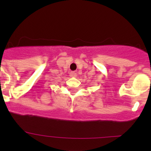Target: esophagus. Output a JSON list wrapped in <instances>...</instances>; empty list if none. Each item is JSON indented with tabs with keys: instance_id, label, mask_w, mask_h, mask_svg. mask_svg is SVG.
Here are the masks:
<instances>
[{
	"instance_id": "1",
	"label": "esophagus",
	"mask_w": 151,
	"mask_h": 151,
	"mask_svg": "<svg viewBox=\"0 0 151 151\" xmlns=\"http://www.w3.org/2000/svg\"><path fill=\"white\" fill-rule=\"evenodd\" d=\"M70 77H77V74H76L74 71H71V72H70Z\"/></svg>"
}]
</instances>
